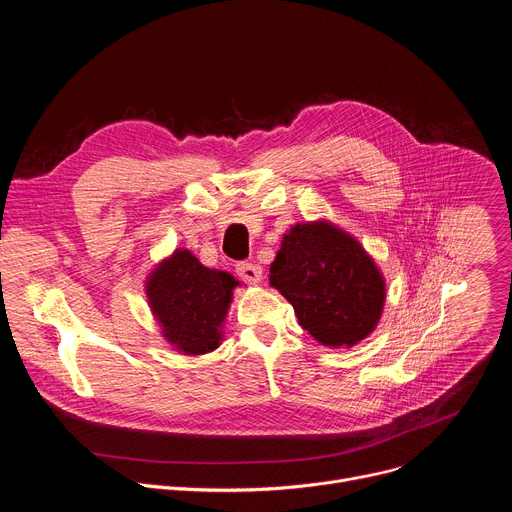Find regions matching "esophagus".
I'll return each instance as SVG.
<instances>
[{"label":"esophagus","mask_w":512,"mask_h":512,"mask_svg":"<svg viewBox=\"0 0 512 512\" xmlns=\"http://www.w3.org/2000/svg\"><path fill=\"white\" fill-rule=\"evenodd\" d=\"M237 273H239L245 281H249V283H259V281L263 279V269H261V265H257V263L241 261V263L237 265Z\"/></svg>","instance_id":"esophagus-1"}]
</instances>
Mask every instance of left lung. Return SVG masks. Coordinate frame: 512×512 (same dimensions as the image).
<instances>
[{"label": "left lung", "instance_id": "left-lung-1", "mask_svg": "<svg viewBox=\"0 0 512 512\" xmlns=\"http://www.w3.org/2000/svg\"><path fill=\"white\" fill-rule=\"evenodd\" d=\"M269 285L294 306L300 326L328 348H352L369 338L387 300L381 267L356 237L326 218L285 231Z\"/></svg>", "mask_w": 512, "mask_h": 512}]
</instances>
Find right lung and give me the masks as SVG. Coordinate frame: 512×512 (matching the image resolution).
Returning a JSON list of instances; mask_svg holds the SVG:
<instances>
[{"mask_svg":"<svg viewBox=\"0 0 512 512\" xmlns=\"http://www.w3.org/2000/svg\"><path fill=\"white\" fill-rule=\"evenodd\" d=\"M239 285L229 271L204 267L180 247L148 273L143 287L164 340L180 354L200 356L221 346Z\"/></svg>","mask_w":512,"mask_h":512,"instance_id":"add662e5","label":"right lung"}]
</instances>
